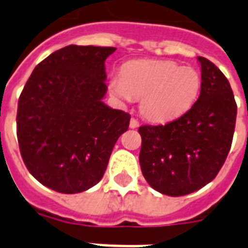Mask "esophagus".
I'll use <instances>...</instances> for the list:
<instances>
[{
	"label": "esophagus",
	"instance_id": "esophagus-1",
	"mask_svg": "<svg viewBox=\"0 0 248 248\" xmlns=\"http://www.w3.org/2000/svg\"><path fill=\"white\" fill-rule=\"evenodd\" d=\"M130 127L131 128L139 127V121L136 120V118H131V121H130Z\"/></svg>",
	"mask_w": 248,
	"mask_h": 248
}]
</instances>
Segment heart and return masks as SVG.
Listing matches in <instances>:
<instances>
[{"label": "heart", "mask_w": 248, "mask_h": 248, "mask_svg": "<svg viewBox=\"0 0 248 248\" xmlns=\"http://www.w3.org/2000/svg\"><path fill=\"white\" fill-rule=\"evenodd\" d=\"M202 78L197 69L171 60H132L110 81V91L121 100L140 97L147 120L166 122L183 116L198 99Z\"/></svg>", "instance_id": "obj_1"}]
</instances>
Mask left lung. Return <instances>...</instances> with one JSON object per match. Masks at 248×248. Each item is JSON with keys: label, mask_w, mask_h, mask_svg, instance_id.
<instances>
[{"label": "left lung", "mask_w": 248, "mask_h": 248, "mask_svg": "<svg viewBox=\"0 0 248 248\" xmlns=\"http://www.w3.org/2000/svg\"><path fill=\"white\" fill-rule=\"evenodd\" d=\"M198 62L202 85L192 108L169 124L139 127L141 172L166 196H185L214 180L232 147L237 104L229 81L208 59Z\"/></svg>", "instance_id": "left-lung-1"}]
</instances>
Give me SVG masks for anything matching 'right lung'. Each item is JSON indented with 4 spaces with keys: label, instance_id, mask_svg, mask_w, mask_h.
I'll use <instances>...</instances> for the list:
<instances>
[{
    "label": "right lung",
    "instance_id": "add662e5",
    "mask_svg": "<svg viewBox=\"0 0 248 248\" xmlns=\"http://www.w3.org/2000/svg\"><path fill=\"white\" fill-rule=\"evenodd\" d=\"M116 47L69 45L34 69L17 103L21 158L41 184L65 194L101 180L131 116L103 103L105 59Z\"/></svg>",
    "mask_w": 248,
    "mask_h": 248
}]
</instances>
